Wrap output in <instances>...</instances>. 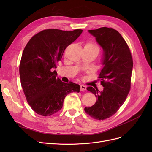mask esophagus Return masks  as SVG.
I'll return each instance as SVG.
<instances>
[{
	"instance_id": "34e87169",
	"label": "esophagus",
	"mask_w": 152,
	"mask_h": 152,
	"mask_svg": "<svg viewBox=\"0 0 152 152\" xmlns=\"http://www.w3.org/2000/svg\"><path fill=\"white\" fill-rule=\"evenodd\" d=\"M80 91H85L86 90V86L84 85H80Z\"/></svg>"
}]
</instances>
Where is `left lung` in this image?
Returning <instances> with one entry per match:
<instances>
[{
	"label": "left lung",
	"instance_id": "1",
	"mask_svg": "<svg viewBox=\"0 0 152 152\" xmlns=\"http://www.w3.org/2000/svg\"><path fill=\"white\" fill-rule=\"evenodd\" d=\"M88 31L103 50V67L99 76L103 90L87 87V91L96 96L97 101L92 107H85L84 110L91 117L104 120L117 112L129 93L132 58L125 40L116 30L102 27Z\"/></svg>",
	"mask_w": 152,
	"mask_h": 152
}]
</instances>
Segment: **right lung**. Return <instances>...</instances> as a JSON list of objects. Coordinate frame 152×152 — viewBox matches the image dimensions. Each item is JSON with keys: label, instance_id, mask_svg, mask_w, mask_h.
<instances>
[{"label": "right lung", "instance_id": "1", "mask_svg": "<svg viewBox=\"0 0 152 152\" xmlns=\"http://www.w3.org/2000/svg\"><path fill=\"white\" fill-rule=\"evenodd\" d=\"M82 30L47 29L32 37L22 54L20 65L21 87L34 111L50 116L62 108L66 96L80 92V86L63 82L53 71L66 48L79 37Z\"/></svg>", "mask_w": 152, "mask_h": 152}]
</instances>
